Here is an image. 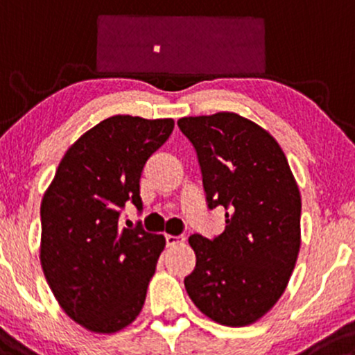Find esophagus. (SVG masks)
<instances>
[{"label": "esophagus", "instance_id": "34e87169", "mask_svg": "<svg viewBox=\"0 0 355 355\" xmlns=\"http://www.w3.org/2000/svg\"><path fill=\"white\" fill-rule=\"evenodd\" d=\"M184 241V238L182 236H174V234H166V245L167 246H176L179 243Z\"/></svg>", "mask_w": 355, "mask_h": 355}]
</instances>
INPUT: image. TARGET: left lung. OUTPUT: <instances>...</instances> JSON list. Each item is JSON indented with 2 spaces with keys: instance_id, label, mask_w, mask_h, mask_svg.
<instances>
[{
  "instance_id": "8db88e82",
  "label": "left lung",
  "mask_w": 355,
  "mask_h": 355,
  "mask_svg": "<svg viewBox=\"0 0 355 355\" xmlns=\"http://www.w3.org/2000/svg\"><path fill=\"white\" fill-rule=\"evenodd\" d=\"M198 154L208 208L225 231L191 234L196 266L184 278L194 305L228 327L257 322L277 304L300 252L302 199L284 150L263 127L234 112L178 121Z\"/></svg>"
}]
</instances>
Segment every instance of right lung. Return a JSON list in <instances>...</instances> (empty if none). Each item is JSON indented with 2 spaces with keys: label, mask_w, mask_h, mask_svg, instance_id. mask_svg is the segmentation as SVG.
<instances>
[{
  "label": "right lung",
  "mask_w": 355,
  "mask_h": 355,
  "mask_svg": "<svg viewBox=\"0 0 355 355\" xmlns=\"http://www.w3.org/2000/svg\"><path fill=\"white\" fill-rule=\"evenodd\" d=\"M173 129V119H105L70 146L43 194V273L67 315L90 332H119L144 305L166 240L141 223L121 228L119 218L127 201L142 209V169Z\"/></svg>",
  "instance_id": "add662e5"
}]
</instances>
